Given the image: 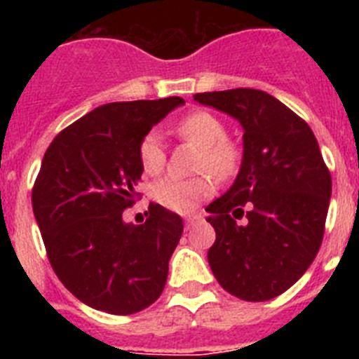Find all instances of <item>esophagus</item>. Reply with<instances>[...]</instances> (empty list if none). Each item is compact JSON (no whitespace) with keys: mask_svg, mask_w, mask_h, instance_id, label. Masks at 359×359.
I'll list each match as a JSON object with an SVG mask.
<instances>
[{"mask_svg":"<svg viewBox=\"0 0 359 359\" xmlns=\"http://www.w3.org/2000/svg\"><path fill=\"white\" fill-rule=\"evenodd\" d=\"M201 215L199 214H189V215H185V224H187V228H190V226H194V224H198V223H201Z\"/></svg>","mask_w":359,"mask_h":359,"instance_id":"obj_1","label":"esophagus"}]
</instances>
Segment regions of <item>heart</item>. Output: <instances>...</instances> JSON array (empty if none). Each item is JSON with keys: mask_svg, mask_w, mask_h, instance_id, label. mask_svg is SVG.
Segmentation results:
<instances>
[{"mask_svg": "<svg viewBox=\"0 0 359 359\" xmlns=\"http://www.w3.org/2000/svg\"><path fill=\"white\" fill-rule=\"evenodd\" d=\"M177 135L192 142L199 152L198 167L208 169L219 177L230 176L239 163V149L226 140V128L215 115L208 111H192L176 123ZM138 160L142 169L151 176L161 172L165 165V149L156 131H151L142 138L138 147ZM214 182L210 176H199L192 180L163 177L154 185V198L176 212H190L201 199L210 196Z\"/></svg>", "mask_w": 359, "mask_h": 359, "instance_id": "1", "label": "heart"}]
</instances>
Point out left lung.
I'll return each mask as SVG.
<instances>
[{
  "label": "left lung",
  "mask_w": 359,
  "mask_h": 359,
  "mask_svg": "<svg viewBox=\"0 0 359 359\" xmlns=\"http://www.w3.org/2000/svg\"><path fill=\"white\" fill-rule=\"evenodd\" d=\"M194 100L243 128L239 174L207 207L215 230L208 250L212 273L241 300H271L315 261L331 201V174L309 126L266 91H208L196 93ZM243 215L245 224L237 225Z\"/></svg>",
  "instance_id": "8db88e82"
}]
</instances>
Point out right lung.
Segmentation results:
<instances>
[{
  "instance_id": "obj_1",
  "label": "right lung",
  "mask_w": 359,
  "mask_h": 359,
  "mask_svg": "<svg viewBox=\"0 0 359 359\" xmlns=\"http://www.w3.org/2000/svg\"><path fill=\"white\" fill-rule=\"evenodd\" d=\"M185 100L111 102L53 138L32 190V207L50 264L86 306L133 315L156 302L183 233L182 217L149 207L144 224L126 223L142 169L138 147Z\"/></svg>"
}]
</instances>
